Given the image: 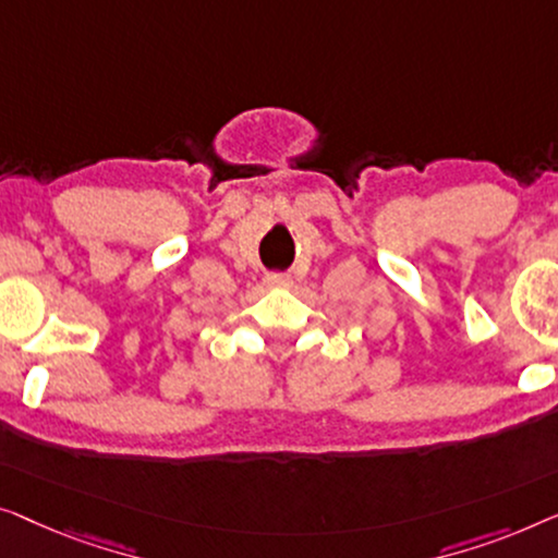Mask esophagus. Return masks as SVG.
I'll return each mask as SVG.
<instances>
[{
	"label": "esophagus",
	"mask_w": 558,
	"mask_h": 558,
	"mask_svg": "<svg viewBox=\"0 0 558 558\" xmlns=\"http://www.w3.org/2000/svg\"><path fill=\"white\" fill-rule=\"evenodd\" d=\"M265 282H268L270 288H290V286H293V280H290V276H286V272H270V276L265 278Z\"/></svg>",
	"instance_id": "1"
}]
</instances>
